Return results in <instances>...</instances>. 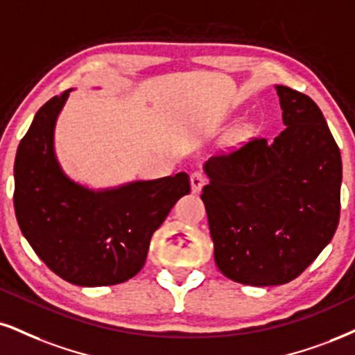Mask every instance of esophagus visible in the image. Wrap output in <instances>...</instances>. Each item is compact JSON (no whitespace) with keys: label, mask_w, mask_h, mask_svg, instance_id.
I'll list each match as a JSON object with an SVG mask.
<instances>
[{"label":"esophagus","mask_w":355,"mask_h":355,"mask_svg":"<svg viewBox=\"0 0 355 355\" xmlns=\"http://www.w3.org/2000/svg\"><path fill=\"white\" fill-rule=\"evenodd\" d=\"M207 184V178L204 176L200 171H196V173L191 174V189L192 192H196V194H199L200 189Z\"/></svg>","instance_id":"obj_1"}]
</instances>
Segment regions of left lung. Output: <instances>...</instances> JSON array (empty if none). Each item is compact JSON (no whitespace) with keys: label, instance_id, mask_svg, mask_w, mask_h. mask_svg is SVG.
Segmentation results:
<instances>
[{"label":"left lung","instance_id":"1","mask_svg":"<svg viewBox=\"0 0 355 355\" xmlns=\"http://www.w3.org/2000/svg\"><path fill=\"white\" fill-rule=\"evenodd\" d=\"M284 128L205 161L214 258L227 278L275 286L300 277L334 237L343 161L322 112L308 95L277 85Z\"/></svg>","mask_w":355,"mask_h":355}]
</instances>
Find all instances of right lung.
<instances>
[{
    "label": "right lung",
    "instance_id": "1",
    "mask_svg": "<svg viewBox=\"0 0 355 355\" xmlns=\"http://www.w3.org/2000/svg\"><path fill=\"white\" fill-rule=\"evenodd\" d=\"M72 89L52 97L17 146L15 212L37 257L78 286L133 278L146 261L153 234L176 200L189 194L186 173L90 189L64 173L54 150L57 116Z\"/></svg>",
    "mask_w": 355,
    "mask_h": 355
}]
</instances>
